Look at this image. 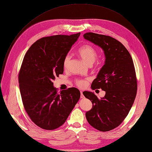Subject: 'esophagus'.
Returning a JSON list of instances; mask_svg holds the SVG:
<instances>
[{"label":"esophagus","mask_w":152,"mask_h":152,"mask_svg":"<svg viewBox=\"0 0 152 152\" xmlns=\"http://www.w3.org/2000/svg\"><path fill=\"white\" fill-rule=\"evenodd\" d=\"M85 96L83 94V93L82 91H80V99H84Z\"/></svg>","instance_id":"34e87169"}]
</instances>
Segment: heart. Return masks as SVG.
Masks as SVG:
<instances>
[{
  "mask_svg": "<svg viewBox=\"0 0 152 152\" xmlns=\"http://www.w3.org/2000/svg\"><path fill=\"white\" fill-rule=\"evenodd\" d=\"M77 53L82 60L88 65L93 64L97 55V51L95 48L90 45H85L79 48L77 50ZM70 59V56L69 55H67L65 57L63 62L64 67L65 68L67 66ZM76 84L79 87H84L87 84V80L85 79H79L76 81Z\"/></svg>",
  "mask_w": 152,
  "mask_h": 152,
  "instance_id": "1",
  "label": "heart"
}]
</instances>
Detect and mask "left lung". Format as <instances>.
Instances as JSON below:
<instances>
[{
	"label": "left lung",
	"instance_id": "obj_1",
	"mask_svg": "<svg viewBox=\"0 0 152 152\" xmlns=\"http://www.w3.org/2000/svg\"><path fill=\"white\" fill-rule=\"evenodd\" d=\"M83 38L102 49L105 56L104 64L91 88H101L106 94L98 99L93 92L83 91L85 97L93 103L86 118L99 131H110L123 122L134 102L137 80L134 62L126 48L111 37L88 32Z\"/></svg>",
	"mask_w": 152,
	"mask_h": 152
}]
</instances>
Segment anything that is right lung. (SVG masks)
Listing matches in <instances>:
<instances>
[{"label":"right lung","instance_id":"1","mask_svg":"<svg viewBox=\"0 0 152 152\" xmlns=\"http://www.w3.org/2000/svg\"><path fill=\"white\" fill-rule=\"evenodd\" d=\"M80 33L43 37L26 53L18 75L25 109L39 127L53 130L62 126L79 100L76 88L58 93L53 80L64 72V59Z\"/></svg>","mask_w":152,"mask_h":152}]
</instances>
